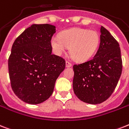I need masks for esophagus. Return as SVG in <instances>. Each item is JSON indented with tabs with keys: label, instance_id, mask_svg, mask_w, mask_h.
Here are the masks:
<instances>
[{
	"label": "esophagus",
	"instance_id": "1",
	"mask_svg": "<svg viewBox=\"0 0 129 129\" xmlns=\"http://www.w3.org/2000/svg\"><path fill=\"white\" fill-rule=\"evenodd\" d=\"M66 68H70V67H72V63L69 61H66Z\"/></svg>",
	"mask_w": 129,
	"mask_h": 129
}]
</instances>
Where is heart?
<instances>
[{"instance_id":"obj_1","label":"heart","mask_w":129,"mask_h":129,"mask_svg":"<svg viewBox=\"0 0 129 129\" xmlns=\"http://www.w3.org/2000/svg\"><path fill=\"white\" fill-rule=\"evenodd\" d=\"M99 41V34L96 31L73 28L62 31L59 37H52L51 45L57 55H61L67 47H70L69 51L72 58L77 62H84L95 54Z\"/></svg>"}]
</instances>
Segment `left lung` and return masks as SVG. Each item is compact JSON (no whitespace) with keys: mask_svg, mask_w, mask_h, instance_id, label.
I'll use <instances>...</instances> for the list:
<instances>
[{"mask_svg":"<svg viewBox=\"0 0 129 129\" xmlns=\"http://www.w3.org/2000/svg\"><path fill=\"white\" fill-rule=\"evenodd\" d=\"M100 32V44L95 56L73 67L74 93L81 101L93 105L101 103L111 95L122 68L119 43L103 26Z\"/></svg>","mask_w":129,"mask_h":129,"instance_id":"obj_1","label":"left lung"}]
</instances>
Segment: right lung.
<instances>
[{
  "label": "right lung",
  "mask_w": 129,
  "mask_h": 129,
  "mask_svg": "<svg viewBox=\"0 0 129 129\" xmlns=\"http://www.w3.org/2000/svg\"><path fill=\"white\" fill-rule=\"evenodd\" d=\"M53 25L32 24L15 40L8 58L14 93L28 104L44 102L53 93L56 79L66 67L62 57L52 54Z\"/></svg>",
  "instance_id": "1"
}]
</instances>
